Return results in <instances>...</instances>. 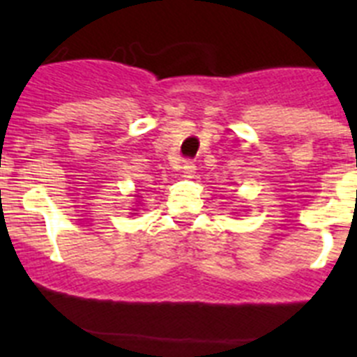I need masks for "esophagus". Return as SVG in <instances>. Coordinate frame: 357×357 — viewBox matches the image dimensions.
<instances>
[{
	"label": "esophagus",
	"mask_w": 357,
	"mask_h": 357,
	"mask_svg": "<svg viewBox=\"0 0 357 357\" xmlns=\"http://www.w3.org/2000/svg\"><path fill=\"white\" fill-rule=\"evenodd\" d=\"M195 173H197V166H195L193 160H184V164H182V176L184 178H193Z\"/></svg>",
	"instance_id": "obj_1"
}]
</instances>
